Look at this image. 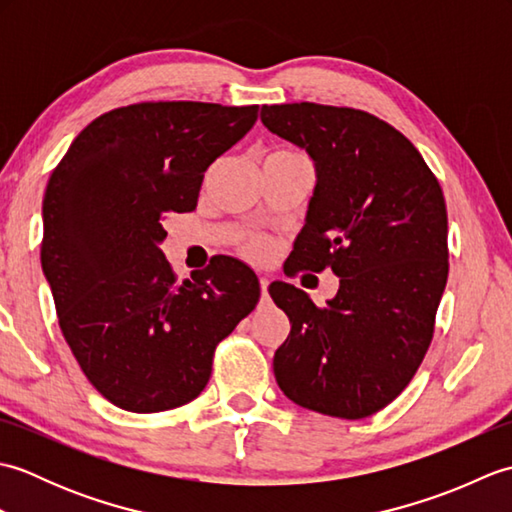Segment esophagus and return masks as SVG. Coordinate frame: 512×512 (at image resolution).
Listing matches in <instances>:
<instances>
[{
	"label": "esophagus",
	"instance_id": "34e87169",
	"mask_svg": "<svg viewBox=\"0 0 512 512\" xmlns=\"http://www.w3.org/2000/svg\"><path fill=\"white\" fill-rule=\"evenodd\" d=\"M268 286H270V279L259 277V288H262V297H268Z\"/></svg>",
	"mask_w": 512,
	"mask_h": 512
}]
</instances>
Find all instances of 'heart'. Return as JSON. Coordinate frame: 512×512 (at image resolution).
Listing matches in <instances>:
<instances>
[{
  "mask_svg": "<svg viewBox=\"0 0 512 512\" xmlns=\"http://www.w3.org/2000/svg\"><path fill=\"white\" fill-rule=\"evenodd\" d=\"M277 154H295V151L279 149ZM239 250H242V255H246L248 259H253V262H268V259L273 257V248H270V244L262 242V239H246Z\"/></svg>",
  "mask_w": 512,
  "mask_h": 512,
  "instance_id": "b5f03b06",
  "label": "heart"
}]
</instances>
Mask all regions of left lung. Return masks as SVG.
I'll list each match as a JSON object with an SVG mask.
<instances>
[{
    "label": "left lung",
    "mask_w": 512,
    "mask_h": 512,
    "mask_svg": "<svg viewBox=\"0 0 512 512\" xmlns=\"http://www.w3.org/2000/svg\"><path fill=\"white\" fill-rule=\"evenodd\" d=\"M262 123L317 165L295 275L341 277L323 308L284 281L268 288L290 319L277 385L325 416L367 418L411 383L436 330L449 275L440 182L411 140L354 107L264 105Z\"/></svg>",
    "instance_id": "1"
}]
</instances>
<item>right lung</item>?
<instances>
[{
	"instance_id": "right-lung-1",
	"label": "right lung",
	"mask_w": 512,
	"mask_h": 512,
	"mask_svg": "<svg viewBox=\"0 0 512 512\" xmlns=\"http://www.w3.org/2000/svg\"><path fill=\"white\" fill-rule=\"evenodd\" d=\"M257 112L198 101L116 107L52 171L41 266L76 363L116 407L156 413L198 398L217 343L257 306L246 264L222 255L180 281L158 248L165 217L195 209L204 171Z\"/></svg>"
}]
</instances>
